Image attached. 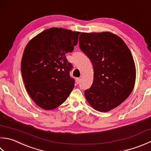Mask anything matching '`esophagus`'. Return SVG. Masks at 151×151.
I'll return each instance as SVG.
<instances>
[{
	"mask_svg": "<svg viewBox=\"0 0 151 151\" xmlns=\"http://www.w3.org/2000/svg\"><path fill=\"white\" fill-rule=\"evenodd\" d=\"M80 82H81V78H76V82L77 84H78V83H80Z\"/></svg>",
	"mask_w": 151,
	"mask_h": 151,
	"instance_id": "34e87169",
	"label": "esophagus"
}]
</instances>
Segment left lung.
<instances>
[{"mask_svg": "<svg viewBox=\"0 0 151 151\" xmlns=\"http://www.w3.org/2000/svg\"><path fill=\"white\" fill-rule=\"evenodd\" d=\"M79 46L93 68L92 85L84 91L87 101L100 112L118 107L130 95L136 77L128 47L122 38L110 32H82Z\"/></svg>", "mask_w": 151, "mask_h": 151, "instance_id": "1", "label": "left lung"}]
</instances>
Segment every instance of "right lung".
I'll list each match as a JSON object with an SVG mask.
<instances>
[{
    "label": "right lung",
    "mask_w": 151,
    "mask_h": 151,
    "mask_svg": "<svg viewBox=\"0 0 151 151\" xmlns=\"http://www.w3.org/2000/svg\"><path fill=\"white\" fill-rule=\"evenodd\" d=\"M80 32L52 27L29 41L23 52L21 70L25 87L35 103L45 110L57 108L69 96L75 80L65 54L72 52Z\"/></svg>",
    "instance_id": "1"
}]
</instances>
